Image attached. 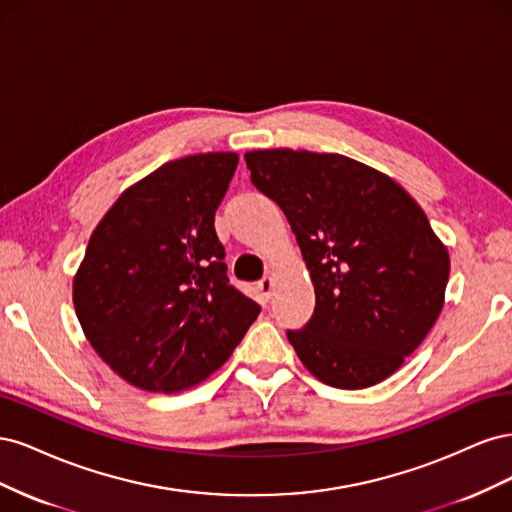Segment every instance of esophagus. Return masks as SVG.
<instances>
[{"mask_svg":"<svg viewBox=\"0 0 512 512\" xmlns=\"http://www.w3.org/2000/svg\"><path fill=\"white\" fill-rule=\"evenodd\" d=\"M273 288H275V277H273V275H265V277H262V280L258 282V290H260V294H262V297H265V299H271Z\"/></svg>","mask_w":512,"mask_h":512,"instance_id":"esophagus-1","label":"esophagus"}]
</instances>
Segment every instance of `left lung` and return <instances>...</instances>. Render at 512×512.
I'll list each match as a JSON object with an SVG mask.
<instances>
[{
    "mask_svg": "<svg viewBox=\"0 0 512 512\" xmlns=\"http://www.w3.org/2000/svg\"><path fill=\"white\" fill-rule=\"evenodd\" d=\"M256 188L297 237L316 292L314 316L288 342L335 389L389 378L436 324L451 273L446 245L397 181L339 153H245Z\"/></svg>",
    "mask_w": 512,
    "mask_h": 512,
    "instance_id": "left-lung-1",
    "label": "left lung"
}]
</instances>
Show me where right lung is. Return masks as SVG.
Listing matches in <instances>:
<instances>
[{
  "label": "right lung",
  "mask_w": 512,
  "mask_h": 512,
  "mask_svg": "<svg viewBox=\"0 0 512 512\" xmlns=\"http://www.w3.org/2000/svg\"><path fill=\"white\" fill-rule=\"evenodd\" d=\"M237 153L162 164L123 190L91 232L72 282L87 342L119 378L149 393L207 380L260 307L228 284L215 211Z\"/></svg>",
  "instance_id": "right-lung-1"
}]
</instances>
